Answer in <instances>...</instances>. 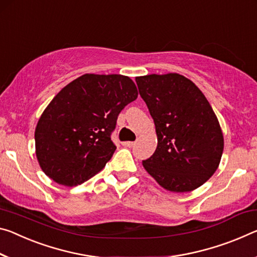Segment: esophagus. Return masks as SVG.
<instances>
[{"mask_svg": "<svg viewBox=\"0 0 257 257\" xmlns=\"http://www.w3.org/2000/svg\"><path fill=\"white\" fill-rule=\"evenodd\" d=\"M135 144V142H123V143H122V145L125 146V148H134Z\"/></svg>", "mask_w": 257, "mask_h": 257, "instance_id": "esophagus-1", "label": "esophagus"}]
</instances>
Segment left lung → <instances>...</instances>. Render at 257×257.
Returning <instances> with one entry per match:
<instances>
[{"label":"left lung","instance_id":"1","mask_svg":"<svg viewBox=\"0 0 257 257\" xmlns=\"http://www.w3.org/2000/svg\"><path fill=\"white\" fill-rule=\"evenodd\" d=\"M136 83L158 136L156 152L143 160L146 172L172 192L201 186L216 172L224 148L208 100L192 81L176 73L138 76Z\"/></svg>","mask_w":257,"mask_h":257}]
</instances>
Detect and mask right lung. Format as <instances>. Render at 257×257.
Here are the masks:
<instances>
[{"label": "right lung", "instance_id": "1", "mask_svg": "<svg viewBox=\"0 0 257 257\" xmlns=\"http://www.w3.org/2000/svg\"><path fill=\"white\" fill-rule=\"evenodd\" d=\"M138 96L120 74H84L60 90L35 129L36 158L44 174L62 185L81 184L104 168L116 146L117 115Z\"/></svg>", "mask_w": 257, "mask_h": 257}]
</instances>
